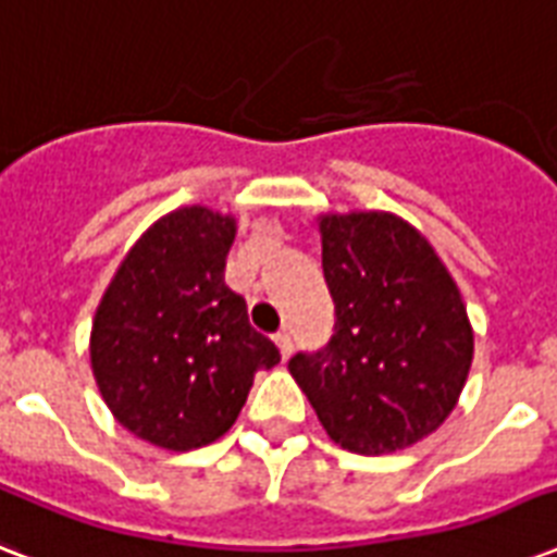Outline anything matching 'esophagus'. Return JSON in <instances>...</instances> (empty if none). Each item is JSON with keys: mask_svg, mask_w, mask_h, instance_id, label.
Returning a JSON list of instances; mask_svg holds the SVG:
<instances>
[{"mask_svg": "<svg viewBox=\"0 0 557 557\" xmlns=\"http://www.w3.org/2000/svg\"><path fill=\"white\" fill-rule=\"evenodd\" d=\"M274 344L280 347V356L283 358L292 356V349H295V344H292V332L288 330H280L277 335H274Z\"/></svg>", "mask_w": 557, "mask_h": 557, "instance_id": "34e87169", "label": "esophagus"}]
</instances>
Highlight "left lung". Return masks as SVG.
Here are the masks:
<instances>
[{
  "label": "left lung",
  "instance_id": "8db88e82",
  "mask_svg": "<svg viewBox=\"0 0 557 557\" xmlns=\"http://www.w3.org/2000/svg\"><path fill=\"white\" fill-rule=\"evenodd\" d=\"M321 239L335 326L288 370L332 442L393 454L457 405L474 356L466 304L431 243L393 213L323 216Z\"/></svg>",
  "mask_w": 557,
  "mask_h": 557
}]
</instances>
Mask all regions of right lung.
I'll list each match as a JSON object with an SVG mask.
<instances>
[{
  "label": "right lung",
  "mask_w": 557,
  "mask_h": 557,
  "mask_svg": "<svg viewBox=\"0 0 557 557\" xmlns=\"http://www.w3.org/2000/svg\"><path fill=\"white\" fill-rule=\"evenodd\" d=\"M234 236V219L199 205L159 219L126 253L91 323L100 396L126 431L159 448L219 440L253 372L280 361L225 283Z\"/></svg>",
  "instance_id": "right-lung-1"
}]
</instances>
